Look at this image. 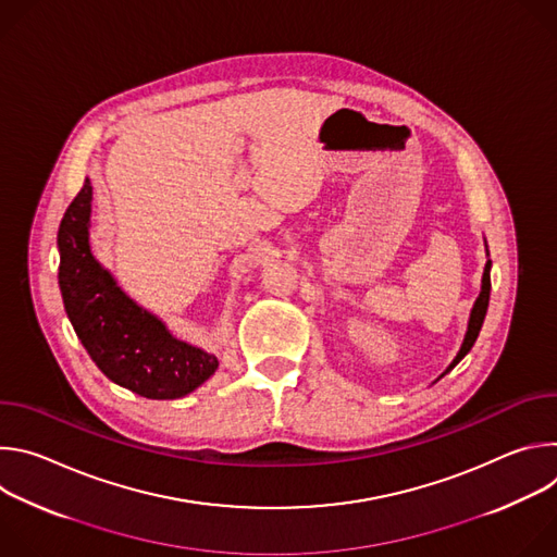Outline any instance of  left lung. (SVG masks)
Masks as SVG:
<instances>
[{"mask_svg":"<svg viewBox=\"0 0 557 557\" xmlns=\"http://www.w3.org/2000/svg\"><path fill=\"white\" fill-rule=\"evenodd\" d=\"M485 247H487V243H485ZM492 260H490V251H487V264H485V269H483V280H481V293H479V297H475V301H473V306H471V310H469V322H467V333H465V339H462V344H460V350L456 352V357L451 359V363L445 368V372L438 376V379H443L447 372H451L458 363H460V359L471 350V346L475 344V339H479V333H481V329H483V322H485V314H487V306H490V290H492ZM436 379V381H438ZM434 381V383H436Z\"/></svg>","mask_w":557,"mask_h":557,"instance_id":"left-lung-1","label":"left lung"}]
</instances>
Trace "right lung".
<instances>
[{
	"instance_id": "obj_1",
	"label": "right lung",
	"mask_w": 557,
	"mask_h": 557,
	"mask_svg": "<svg viewBox=\"0 0 557 557\" xmlns=\"http://www.w3.org/2000/svg\"><path fill=\"white\" fill-rule=\"evenodd\" d=\"M92 183L70 202L57 233L59 288L67 320L99 370L145 399H181L218 368V357L174 337L136 304L90 247Z\"/></svg>"
}]
</instances>
